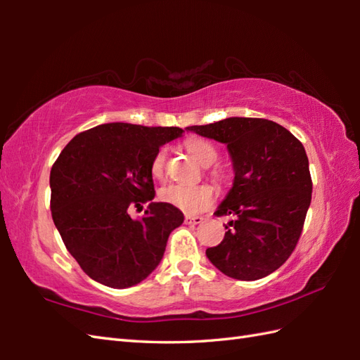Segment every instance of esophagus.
Listing matches in <instances>:
<instances>
[{
    "mask_svg": "<svg viewBox=\"0 0 360 360\" xmlns=\"http://www.w3.org/2000/svg\"><path fill=\"white\" fill-rule=\"evenodd\" d=\"M204 221L202 217H196V215H186V224H201Z\"/></svg>",
    "mask_w": 360,
    "mask_h": 360,
    "instance_id": "obj_1",
    "label": "esophagus"
}]
</instances>
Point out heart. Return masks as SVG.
<instances>
[{"label": "heart", "instance_id": "obj_1", "mask_svg": "<svg viewBox=\"0 0 360 360\" xmlns=\"http://www.w3.org/2000/svg\"><path fill=\"white\" fill-rule=\"evenodd\" d=\"M187 151L192 158L204 167H209L215 162L218 158V150L215 145L201 137H192L186 142ZM167 148L162 147L156 151L155 158L151 160V174L155 178H162L165 170ZM160 200L167 204H172L174 207L181 209L187 213H198L215 200V190L209 186H187V184H168L160 188Z\"/></svg>", "mask_w": 360, "mask_h": 360}]
</instances>
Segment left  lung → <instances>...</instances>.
Segmentation results:
<instances>
[{"label": "left lung", "instance_id": "obj_1", "mask_svg": "<svg viewBox=\"0 0 360 360\" xmlns=\"http://www.w3.org/2000/svg\"><path fill=\"white\" fill-rule=\"evenodd\" d=\"M187 131L227 145L233 184L217 217L231 215L224 240L205 255L224 275L252 281L277 271L300 238L312 181L302 142L267 119L229 117Z\"/></svg>", "mask_w": 360, "mask_h": 360}]
</instances>
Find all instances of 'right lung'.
I'll list each match as a JSON object with an SVG mask.
<instances>
[{"instance_id":"right-lung-1","label":"right lung","mask_w":360,"mask_h":360,"mask_svg":"<svg viewBox=\"0 0 360 360\" xmlns=\"http://www.w3.org/2000/svg\"><path fill=\"white\" fill-rule=\"evenodd\" d=\"M178 127L103 124L77 134L51 168V212L66 249L86 275L114 289L134 286L156 269L182 212L153 202L151 160ZM150 202L141 220L128 207Z\"/></svg>"}]
</instances>
